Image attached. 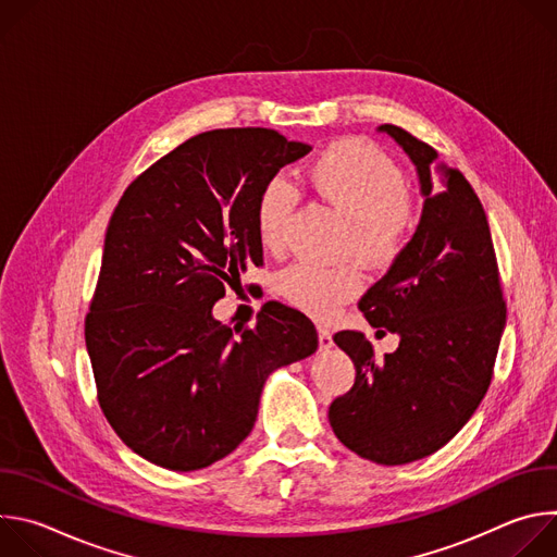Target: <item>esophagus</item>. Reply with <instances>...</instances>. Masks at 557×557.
<instances>
[{
	"instance_id": "1",
	"label": "esophagus",
	"mask_w": 557,
	"mask_h": 557,
	"mask_svg": "<svg viewBox=\"0 0 557 557\" xmlns=\"http://www.w3.org/2000/svg\"><path fill=\"white\" fill-rule=\"evenodd\" d=\"M317 335H320V346L331 348L333 346V333L326 326H317Z\"/></svg>"
}]
</instances>
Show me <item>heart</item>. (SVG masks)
<instances>
[{
    "label": "heart",
    "instance_id": "b5f03b06",
    "mask_svg": "<svg viewBox=\"0 0 557 557\" xmlns=\"http://www.w3.org/2000/svg\"><path fill=\"white\" fill-rule=\"evenodd\" d=\"M301 183L348 218L346 249L370 264H389L401 256L417 222V205L401 170L376 145L344 138L312 156ZM297 191L284 178L267 181L253 205L258 243L269 253L284 247ZM280 293L297 308L329 317L361 288L355 267L297 262L277 280Z\"/></svg>",
    "mask_w": 557,
    "mask_h": 557
}]
</instances>
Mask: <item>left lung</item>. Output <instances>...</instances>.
<instances>
[{
    "mask_svg": "<svg viewBox=\"0 0 557 557\" xmlns=\"http://www.w3.org/2000/svg\"><path fill=\"white\" fill-rule=\"evenodd\" d=\"M379 129L412 158L425 207L412 240L359 301L366 320L399 333L401 344L379 361L361 333H335L357 374L329 419L361 458L406 465L449 443L481 406L507 304L490 222L469 181L404 127Z\"/></svg>",
    "mask_w": 557,
    "mask_h": 557,
    "instance_id": "8db88e82",
    "label": "left lung"
}]
</instances>
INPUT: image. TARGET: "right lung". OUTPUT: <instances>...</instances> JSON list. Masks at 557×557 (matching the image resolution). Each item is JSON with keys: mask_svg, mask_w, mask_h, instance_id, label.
Listing matches in <instances>:
<instances>
[{"mask_svg": "<svg viewBox=\"0 0 557 557\" xmlns=\"http://www.w3.org/2000/svg\"><path fill=\"white\" fill-rule=\"evenodd\" d=\"M310 145L267 127L191 136L138 174L106 233L86 346L99 406L138 456L194 471L253 430L271 370L317 350L308 317L267 301L231 331L211 308L245 269L262 267L260 187Z\"/></svg>", "mask_w": 557, "mask_h": 557, "instance_id": "add662e5", "label": "right lung"}]
</instances>
